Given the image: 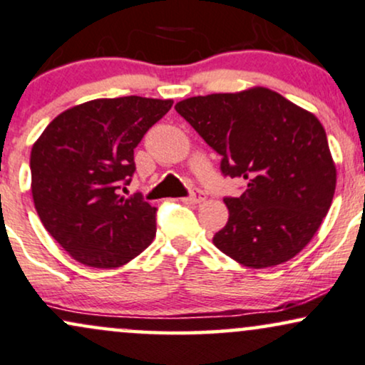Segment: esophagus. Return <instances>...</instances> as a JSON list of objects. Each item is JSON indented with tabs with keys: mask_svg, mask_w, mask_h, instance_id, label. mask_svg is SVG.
<instances>
[{
	"mask_svg": "<svg viewBox=\"0 0 365 365\" xmlns=\"http://www.w3.org/2000/svg\"><path fill=\"white\" fill-rule=\"evenodd\" d=\"M205 197H204V194H202V192H192V195L190 197H185V199H183V202H187V204H192V205H195V204H200L202 200H204Z\"/></svg>",
	"mask_w": 365,
	"mask_h": 365,
	"instance_id": "34e87169",
	"label": "esophagus"
}]
</instances>
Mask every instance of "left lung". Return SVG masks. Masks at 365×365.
<instances>
[{
    "label": "left lung",
    "mask_w": 365,
    "mask_h": 365,
    "mask_svg": "<svg viewBox=\"0 0 365 365\" xmlns=\"http://www.w3.org/2000/svg\"><path fill=\"white\" fill-rule=\"evenodd\" d=\"M175 108L222 156V173L247 180L243 194L225 199L230 219L214 245L250 269L296 257L322 226L336 187L322 122L263 86L190 96Z\"/></svg>",
    "instance_id": "obj_1"
}]
</instances>
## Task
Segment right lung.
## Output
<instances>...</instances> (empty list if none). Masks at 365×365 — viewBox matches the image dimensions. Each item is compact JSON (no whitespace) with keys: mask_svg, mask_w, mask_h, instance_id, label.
<instances>
[{"mask_svg":"<svg viewBox=\"0 0 365 365\" xmlns=\"http://www.w3.org/2000/svg\"><path fill=\"white\" fill-rule=\"evenodd\" d=\"M173 100L96 98L59 113L30 153L34 205L69 257L93 269H117L156 235V207L118 194L133 177L134 148Z\"/></svg>","mask_w":365,"mask_h":365,"instance_id":"obj_1","label":"right lung"}]
</instances>
